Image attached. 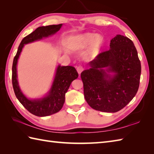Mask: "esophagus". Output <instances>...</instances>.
<instances>
[{"label":"esophagus","instance_id":"esophagus-1","mask_svg":"<svg viewBox=\"0 0 154 154\" xmlns=\"http://www.w3.org/2000/svg\"><path fill=\"white\" fill-rule=\"evenodd\" d=\"M83 70H84V67L83 66H81V65H79V66H78L77 67V71L79 74H81V72H82Z\"/></svg>","mask_w":154,"mask_h":154}]
</instances>
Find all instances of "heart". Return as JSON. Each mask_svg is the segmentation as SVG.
<instances>
[{"label": "heart", "mask_w": 154, "mask_h": 154, "mask_svg": "<svg viewBox=\"0 0 154 154\" xmlns=\"http://www.w3.org/2000/svg\"><path fill=\"white\" fill-rule=\"evenodd\" d=\"M82 41L86 45H91L93 43L94 50L97 51L103 44V39L100 35H97L94 34H86L83 36Z\"/></svg>", "instance_id": "b5f03b06"}]
</instances>
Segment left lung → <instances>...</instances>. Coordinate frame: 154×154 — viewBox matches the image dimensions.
Returning a JSON list of instances; mask_svg holds the SVG:
<instances>
[{"instance_id":"1","label":"left lung","mask_w":154,"mask_h":154,"mask_svg":"<svg viewBox=\"0 0 154 154\" xmlns=\"http://www.w3.org/2000/svg\"><path fill=\"white\" fill-rule=\"evenodd\" d=\"M110 48L89 62L91 68L83 71L81 77L89 105L96 110L116 112L138 92L141 63L135 45L128 38L117 35L110 40ZM110 71L116 74L111 77L106 73Z\"/></svg>"}]
</instances>
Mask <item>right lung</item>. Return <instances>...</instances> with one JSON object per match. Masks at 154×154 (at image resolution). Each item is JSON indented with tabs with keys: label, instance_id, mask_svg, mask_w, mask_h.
<instances>
[{
	"label": "right lung",
	"instance_id": "1",
	"mask_svg": "<svg viewBox=\"0 0 154 154\" xmlns=\"http://www.w3.org/2000/svg\"><path fill=\"white\" fill-rule=\"evenodd\" d=\"M61 26L62 24L41 26L26 35L22 39L21 43L20 44L17 53L13 60L12 82L15 95L26 109L37 116L51 115L59 112L61 109L65 102V93H67L72 81L78 77V73L73 66L61 67L59 65L53 85L48 95L42 99L29 100L22 94L18 84L16 74L18 59L24 44L40 40L43 37H48V35L55 34L60 30Z\"/></svg>",
	"mask_w": 154,
	"mask_h": 154
}]
</instances>
